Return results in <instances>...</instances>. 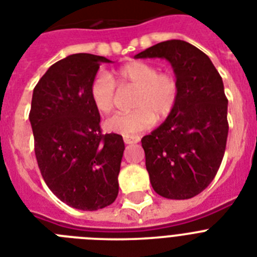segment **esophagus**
<instances>
[{
  "instance_id": "esophagus-1",
  "label": "esophagus",
  "mask_w": 257,
  "mask_h": 257,
  "mask_svg": "<svg viewBox=\"0 0 257 257\" xmlns=\"http://www.w3.org/2000/svg\"><path fill=\"white\" fill-rule=\"evenodd\" d=\"M139 141H141V138H139V137H123V142L126 144L138 143Z\"/></svg>"
}]
</instances>
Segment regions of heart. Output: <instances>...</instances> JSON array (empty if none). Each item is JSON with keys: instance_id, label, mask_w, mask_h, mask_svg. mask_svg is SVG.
Returning a JSON list of instances; mask_svg holds the SVG:
<instances>
[{"instance_id": "heart-1", "label": "heart", "mask_w": 257, "mask_h": 257, "mask_svg": "<svg viewBox=\"0 0 257 257\" xmlns=\"http://www.w3.org/2000/svg\"><path fill=\"white\" fill-rule=\"evenodd\" d=\"M135 89L131 107L133 111L116 114L105 122L109 131L131 137L147 130L155 119L162 120L175 110L180 95L179 81L168 72L144 61H133L120 67L114 73V80L103 72L93 77L89 95L97 111L109 114L115 105L116 86Z\"/></svg>"}]
</instances>
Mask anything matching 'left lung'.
Segmentation results:
<instances>
[{
  "label": "left lung",
  "mask_w": 257,
  "mask_h": 257,
  "mask_svg": "<svg viewBox=\"0 0 257 257\" xmlns=\"http://www.w3.org/2000/svg\"><path fill=\"white\" fill-rule=\"evenodd\" d=\"M134 57H163L173 67L177 105L142 138V147L155 192L169 200L192 198L213 181L226 150L228 101L222 77L206 54L184 40L162 42Z\"/></svg>",
  "instance_id": "left-lung-1"
}]
</instances>
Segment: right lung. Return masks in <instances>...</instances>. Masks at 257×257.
Instances as JSON below:
<instances>
[{
    "label": "right lung",
    "instance_id": "1",
    "mask_svg": "<svg viewBox=\"0 0 257 257\" xmlns=\"http://www.w3.org/2000/svg\"><path fill=\"white\" fill-rule=\"evenodd\" d=\"M101 63L110 60L75 54L51 65L34 88L29 115L47 186L67 205L89 211L115 201L124 151L122 135L102 134L89 95Z\"/></svg>",
    "mask_w": 257,
    "mask_h": 257
}]
</instances>
